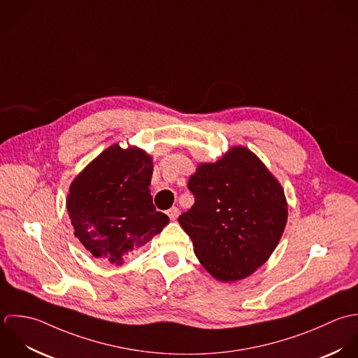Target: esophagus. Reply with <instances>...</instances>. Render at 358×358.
<instances>
[{
	"instance_id": "obj_1",
	"label": "esophagus",
	"mask_w": 358,
	"mask_h": 358,
	"mask_svg": "<svg viewBox=\"0 0 358 358\" xmlns=\"http://www.w3.org/2000/svg\"><path fill=\"white\" fill-rule=\"evenodd\" d=\"M166 214H168V217L173 221V220H176L178 215H179V208H178V207H172V208H169V210L166 211Z\"/></svg>"
}]
</instances>
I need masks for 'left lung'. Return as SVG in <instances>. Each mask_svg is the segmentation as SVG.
Masks as SVG:
<instances>
[{
    "label": "left lung",
    "instance_id": "8db88e82",
    "mask_svg": "<svg viewBox=\"0 0 358 358\" xmlns=\"http://www.w3.org/2000/svg\"><path fill=\"white\" fill-rule=\"evenodd\" d=\"M187 189L194 204L178 221L215 279H243L269 258L285 231L287 204L250 150L234 147L215 164L200 165Z\"/></svg>",
    "mask_w": 358,
    "mask_h": 358
}]
</instances>
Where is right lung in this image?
<instances>
[{"mask_svg":"<svg viewBox=\"0 0 358 358\" xmlns=\"http://www.w3.org/2000/svg\"><path fill=\"white\" fill-rule=\"evenodd\" d=\"M151 175V157L115 144L72 182L69 218L76 238L94 258L122 265L169 224L152 204Z\"/></svg>","mask_w":358,"mask_h":358,"instance_id":"right-lung-1","label":"right lung"}]
</instances>
